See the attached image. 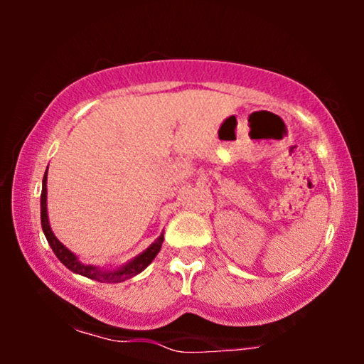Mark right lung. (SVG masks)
<instances>
[{
  "label": "right lung",
  "instance_id": "right-lung-1",
  "mask_svg": "<svg viewBox=\"0 0 364 364\" xmlns=\"http://www.w3.org/2000/svg\"><path fill=\"white\" fill-rule=\"evenodd\" d=\"M46 181H48V171L44 172V177H43L41 227H43L44 235H46L48 243L53 248L54 255H56L59 258V262H61L64 267H68L71 272L77 273V275L86 277V278H91V280L101 282V283H119V282L129 280V278L139 275V273H141L144 268H147L149 265H151L154 258L157 257V253L161 252L162 242H164V233L159 235L157 240L154 242L152 245L147 248V250H144L141 255L132 258V260L127 262L126 265L119 267L117 270H102V268H97L94 265H86V263H82L76 255H74L71 250H69L68 247H64L63 243L58 240L56 235H54L53 230H51V225H49V218H48V205H46V198H48Z\"/></svg>",
  "mask_w": 364,
  "mask_h": 364
}]
</instances>
